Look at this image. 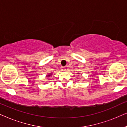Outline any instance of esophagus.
<instances>
[{
  "mask_svg": "<svg viewBox=\"0 0 127 127\" xmlns=\"http://www.w3.org/2000/svg\"><path fill=\"white\" fill-rule=\"evenodd\" d=\"M66 70V69L64 67V68H63V69H62V71H65Z\"/></svg>",
  "mask_w": 127,
  "mask_h": 127,
  "instance_id": "34e87169",
  "label": "esophagus"
}]
</instances>
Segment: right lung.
Segmentation results:
<instances>
[{
	"mask_svg": "<svg viewBox=\"0 0 127 127\" xmlns=\"http://www.w3.org/2000/svg\"><path fill=\"white\" fill-rule=\"evenodd\" d=\"M51 76V73H50V74H48L47 75V76L48 77H50V76Z\"/></svg>",
	"mask_w": 127,
	"mask_h": 127,
	"instance_id": "add662e5",
	"label": "right lung"
}]
</instances>
